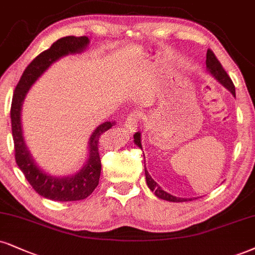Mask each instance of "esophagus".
I'll return each mask as SVG.
<instances>
[{"mask_svg":"<svg viewBox=\"0 0 255 255\" xmlns=\"http://www.w3.org/2000/svg\"><path fill=\"white\" fill-rule=\"evenodd\" d=\"M137 123H138V116L136 113L132 112L128 115V117L127 118V121H125V128H128V131H130V132H134V131L137 130Z\"/></svg>","mask_w":255,"mask_h":255,"instance_id":"esophagus-1","label":"esophagus"}]
</instances>
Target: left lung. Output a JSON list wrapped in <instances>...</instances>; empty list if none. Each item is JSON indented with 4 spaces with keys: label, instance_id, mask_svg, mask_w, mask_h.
<instances>
[{
    "label": "left lung",
    "instance_id": "obj_1",
    "mask_svg": "<svg viewBox=\"0 0 255 255\" xmlns=\"http://www.w3.org/2000/svg\"><path fill=\"white\" fill-rule=\"evenodd\" d=\"M206 65H207V68H208V71L213 74V77H214L216 80H219L220 83L224 85L226 89H228L229 91H231L232 94L235 97V87H234L233 81H232L231 77L227 74V72L225 71V68L222 67L221 62L218 60V58H216L214 52H213L212 49H208V51H207ZM133 138H134V143H136V145H138L140 149H142V143H140V133L139 132L134 133ZM144 170H145V178H146L147 187H149L150 189L153 191V194H155L157 197H159V199L165 200V201H170V202H185V201H191V199H189V200L181 199V197H176V196H172V195H170V194H168L166 191L163 190L155 181L152 180L151 176L149 175V172H147V170H146L145 165H144Z\"/></svg>",
    "mask_w": 255,
    "mask_h": 255
}]
</instances>
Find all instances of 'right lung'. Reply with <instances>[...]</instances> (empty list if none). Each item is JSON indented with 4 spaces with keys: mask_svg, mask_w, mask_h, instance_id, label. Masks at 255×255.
<instances>
[{
    "mask_svg": "<svg viewBox=\"0 0 255 255\" xmlns=\"http://www.w3.org/2000/svg\"><path fill=\"white\" fill-rule=\"evenodd\" d=\"M90 40L87 36H65L56 40L47 51L39 55L27 66L15 87L11 100L10 118L14 139L15 161L29 182L33 189L41 196L53 201H79L86 199L99 184L102 162L99 156V144L103 134L111 128L113 123L105 122L94 130L90 138V156L81 170L70 177H53L43 172L31 158L24 144L21 130V108L24 97L37 78L61 56L79 53L86 48Z\"/></svg>",
    "mask_w": 255,
    "mask_h": 255,
    "instance_id": "add662e5",
    "label": "right lung"
}]
</instances>
